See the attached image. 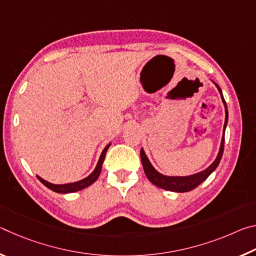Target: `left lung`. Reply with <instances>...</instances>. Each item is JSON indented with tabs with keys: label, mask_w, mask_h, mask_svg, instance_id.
I'll return each instance as SVG.
<instances>
[{
	"label": "left lung",
	"mask_w": 256,
	"mask_h": 256,
	"mask_svg": "<svg viewBox=\"0 0 256 256\" xmlns=\"http://www.w3.org/2000/svg\"><path fill=\"white\" fill-rule=\"evenodd\" d=\"M216 88H218L220 94H222V102L224 105V110H226V120H224V133L226 131V126H227V122H228V110H227V105L226 102H224L222 89L219 88L218 84H216ZM224 136L222 140V144H220V150L219 154L216 156V158L214 162H212L209 167L206 168V170L198 172V174L190 175V176H185V177H172V176H164L162 175L160 172L154 170L152 167V164H150L149 159L146 158V156L144 154V149H141V162L142 164H144V170L148 180L152 183L154 185L158 186L160 188H164L166 190H172V192H188V190H192L196 188H198L203 180H206L209 175L214 172L222 160V154H224Z\"/></svg>",
	"instance_id": "1"
}]
</instances>
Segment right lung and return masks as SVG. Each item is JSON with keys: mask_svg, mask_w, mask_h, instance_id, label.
<instances>
[{"mask_svg": "<svg viewBox=\"0 0 256 256\" xmlns=\"http://www.w3.org/2000/svg\"><path fill=\"white\" fill-rule=\"evenodd\" d=\"M110 144H108L106 148L102 150V152L100 154V158H99V160H98V164H97L96 168H94V170L88 177H86L84 180H81L79 182H76V183L63 184V185H55V184L48 183V182H46L45 180L40 178V176H37V178L40 180L42 183L46 186V188H48L50 190H54V192H56V193H73V192H78V190L88 188L89 185H92V183H94V182H96L97 178L99 177V175H100L104 159H105V156H106V152H107L108 148H110Z\"/></svg>", "mask_w": 256, "mask_h": 256, "instance_id": "right-lung-1", "label": "right lung"}]
</instances>
